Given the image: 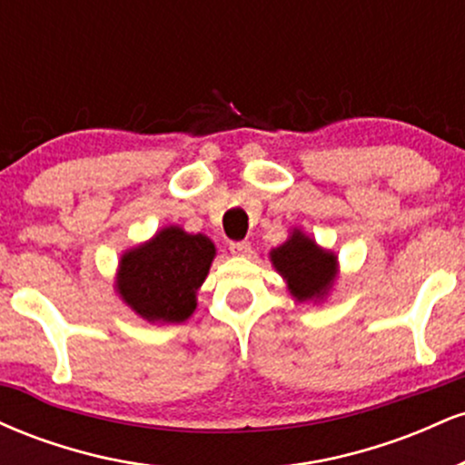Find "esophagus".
I'll return each mask as SVG.
<instances>
[{
    "label": "esophagus",
    "instance_id": "1",
    "mask_svg": "<svg viewBox=\"0 0 465 465\" xmlns=\"http://www.w3.org/2000/svg\"><path fill=\"white\" fill-rule=\"evenodd\" d=\"M229 251H232L233 255H240V258H244V255L251 253V244L247 240H242V242H232L229 244Z\"/></svg>",
    "mask_w": 465,
    "mask_h": 465
}]
</instances>
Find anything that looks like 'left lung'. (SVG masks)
Segmentation results:
<instances>
[{
	"label": "left lung",
	"instance_id": "obj_1",
	"mask_svg": "<svg viewBox=\"0 0 465 465\" xmlns=\"http://www.w3.org/2000/svg\"><path fill=\"white\" fill-rule=\"evenodd\" d=\"M269 260L286 282L292 300L300 303L323 302L339 277V258L334 251L319 247L317 240L300 227L291 229L284 244L271 249Z\"/></svg>",
	"mask_w": 465,
	"mask_h": 465
}]
</instances>
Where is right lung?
I'll return each instance as SVG.
<instances>
[{
    "label": "right lung",
    "instance_id": "right-lung-1",
    "mask_svg": "<svg viewBox=\"0 0 465 465\" xmlns=\"http://www.w3.org/2000/svg\"><path fill=\"white\" fill-rule=\"evenodd\" d=\"M216 258L205 233L165 225L120 255L115 292L148 323H183L196 311V292Z\"/></svg>",
    "mask_w": 465,
    "mask_h": 465
}]
</instances>
